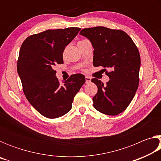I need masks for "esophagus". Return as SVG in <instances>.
I'll use <instances>...</instances> for the list:
<instances>
[{
  "label": "esophagus",
  "mask_w": 161,
  "mask_h": 161,
  "mask_svg": "<svg viewBox=\"0 0 161 161\" xmlns=\"http://www.w3.org/2000/svg\"><path fill=\"white\" fill-rule=\"evenodd\" d=\"M85 80H86V83L87 84V83L90 82L92 79H91L90 77H87V76H86V77H85Z\"/></svg>",
  "instance_id": "1"
}]
</instances>
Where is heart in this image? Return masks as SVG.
I'll return each mask as SVG.
<instances>
[{
	"instance_id": "b5f03b06",
	"label": "heart",
	"mask_w": 161,
	"mask_h": 161,
	"mask_svg": "<svg viewBox=\"0 0 161 161\" xmlns=\"http://www.w3.org/2000/svg\"><path fill=\"white\" fill-rule=\"evenodd\" d=\"M86 41H87V40H81V41H80V42H78V44H80V43H82V42H86Z\"/></svg>"
}]
</instances>
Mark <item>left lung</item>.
Wrapping results in <instances>:
<instances>
[{
  "mask_svg": "<svg viewBox=\"0 0 161 161\" xmlns=\"http://www.w3.org/2000/svg\"><path fill=\"white\" fill-rule=\"evenodd\" d=\"M80 34L91 42L94 49L93 65L109 68L106 85L98 79L93 106L99 112L115 116L123 112L131 102L139 82L140 54L129 35L121 30L105 27L84 28ZM106 70V69H104Z\"/></svg>",
  "mask_w": 161,
  "mask_h": 161,
  "instance_id": "1",
  "label": "left lung"
}]
</instances>
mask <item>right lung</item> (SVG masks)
Masks as SVG:
<instances>
[{"label":"right lung","instance_id":"1","mask_svg":"<svg viewBox=\"0 0 161 161\" xmlns=\"http://www.w3.org/2000/svg\"><path fill=\"white\" fill-rule=\"evenodd\" d=\"M80 28L47 30L27 37L17 63L23 92L38 112L49 119L64 116L72 108L74 97L85 83L76 74L59 84L54 67L62 64L65 47L77 36Z\"/></svg>","mask_w":161,"mask_h":161}]
</instances>
